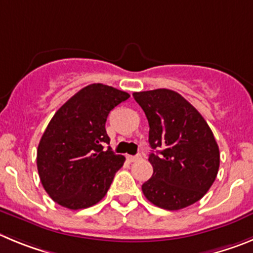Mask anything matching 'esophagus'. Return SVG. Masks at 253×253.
I'll use <instances>...</instances> for the list:
<instances>
[{
  "label": "esophagus",
  "instance_id": "esophagus-1",
  "mask_svg": "<svg viewBox=\"0 0 253 253\" xmlns=\"http://www.w3.org/2000/svg\"><path fill=\"white\" fill-rule=\"evenodd\" d=\"M140 159V156H132V155H128V156H127V160H128L129 163H135V161H138Z\"/></svg>",
  "mask_w": 253,
  "mask_h": 253
}]
</instances>
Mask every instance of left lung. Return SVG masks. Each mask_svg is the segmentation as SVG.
Instances as JSON below:
<instances>
[{"instance_id": "left-lung-1", "label": "left lung", "mask_w": 253, "mask_h": 253, "mask_svg": "<svg viewBox=\"0 0 253 253\" xmlns=\"http://www.w3.org/2000/svg\"><path fill=\"white\" fill-rule=\"evenodd\" d=\"M149 121V156L154 174L142 184L149 202L179 211L204 197L219 169V149L211 127L179 93L154 89L133 93Z\"/></svg>"}]
</instances>
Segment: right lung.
I'll return each instance as SVG.
<instances>
[{
	"mask_svg": "<svg viewBox=\"0 0 253 253\" xmlns=\"http://www.w3.org/2000/svg\"><path fill=\"white\" fill-rule=\"evenodd\" d=\"M128 93L89 84L56 111L39 142L38 171L49 197L72 211L97 204L107 194L125 156L116 155L106 132L111 111Z\"/></svg>",
	"mask_w": 253,
	"mask_h": 253,
	"instance_id": "right-lung-1",
	"label": "right lung"
}]
</instances>
